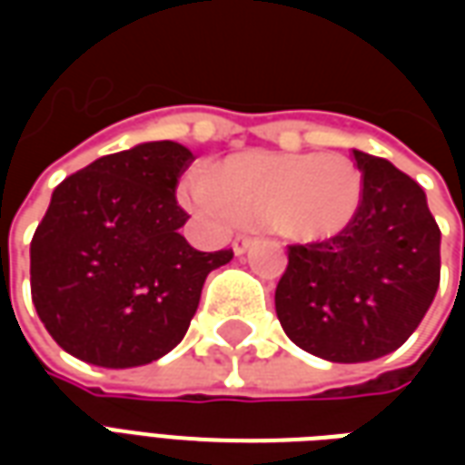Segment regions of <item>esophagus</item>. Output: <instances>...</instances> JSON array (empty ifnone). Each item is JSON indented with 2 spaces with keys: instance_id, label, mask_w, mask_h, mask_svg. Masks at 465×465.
<instances>
[{
  "instance_id": "34e87169",
  "label": "esophagus",
  "mask_w": 465,
  "mask_h": 465,
  "mask_svg": "<svg viewBox=\"0 0 465 465\" xmlns=\"http://www.w3.org/2000/svg\"><path fill=\"white\" fill-rule=\"evenodd\" d=\"M253 243V236H249V233H239L236 239H233V253L236 256H242V253H246V249Z\"/></svg>"
}]
</instances>
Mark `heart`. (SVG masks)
I'll return each mask as SVG.
<instances>
[{
  "instance_id": "obj_1",
  "label": "heart",
  "mask_w": 465,
  "mask_h": 465,
  "mask_svg": "<svg viewBox=\"0 0 465 465\" xmlns=\"http://www.w3.org/2000/svg\"><path fill=\"white\" fill-rule=\"evenodd\" d=\"M363 179L343 153H242L193 186L216 222H259L299 242L339 236L356 219Z\"/></svg>"
}]
</instances>
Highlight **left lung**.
Listing matches in <instances>:
<instances>
[{"instance_id":"obj_1","label":"left lung","mask_w":465,"mask_h":465,"mask_svg":"<svg viewBox=\"0 0 465 465\" xmlns=\"http://www.w3.org/2000/svg\"><path fill=\"white\" fill-rule=\"evenodd\" d=\"M356 219L329 242L289 246L276 316L299 349L361 363L406 343L440 282V232L426 193L386 159L353 149Z\"/></svg>"}]
</instances>
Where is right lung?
Instances as JSON below:
<instances>
[{
    "label": "right lung",
    "instance_id": "right-lung-1",
    "mask_svg": "<svg viewBox=\"0 0 465 465\" xmlns=\"http://www.w3.org/2000/svg\"><path fill=\"white\" fill-rule=\"evenodd\" d=\"M193 153L136 143L66 176L32 239V302L66 353L104 369L162 359L192 323L206 276L232 249L196 252L176 183Z\"/></svg>",
    "mask_w": 465,
    "mask_h": 465
}]
</instances>
